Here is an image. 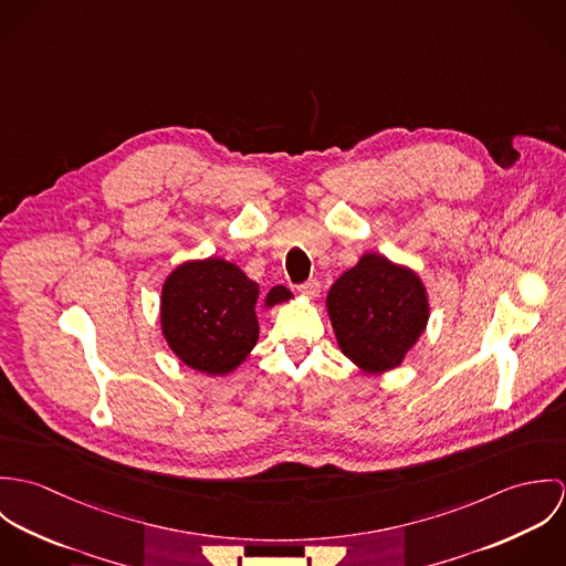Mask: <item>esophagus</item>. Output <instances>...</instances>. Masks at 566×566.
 Masks as SVG:
<instances>
[{"instance_id": "34e87169", "label": "esophagus", "mask_w": 566, "mask_h": 566, "mask_svg": "<svg viewBox=\"0 0 566 566\" xmlns=\"http://www.w3.org/2000/svg\"><path fill=\"white\" fill-rule=\"evenodd\" d=\"M303 296H310V298H316L318 294H321V283L316 281V279H310V281H305V283H301L298 287H296Z\"/></svg>"}]
</instances>
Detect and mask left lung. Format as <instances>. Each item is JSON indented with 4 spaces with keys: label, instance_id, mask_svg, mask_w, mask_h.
<instances>
[{
    "label": "left lung",
    "instance_id": "obj_1",
    "mask_svg": "<svg viewBox=\"0 0 566 566\" xmlns=\"http://www.w3.org/2000/svg\"><path fill=\"white\" fill-rule=\"evenodd\" d=\"M326 307L342 353L368 373L399 366L429 318L420 279L381 254H364L344 272Z\"/></svg>",
    "mask_w": 566,
    "mask_h": 566
}]
</instances>
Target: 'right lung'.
<instances>
[{"instance_id":"add662e5","label":"right lung","mask_w":566,"mask_h":566,"mask_svg":"<svg viewBox=\"0 0 566 566\" xmlns=\"http://www.w3.org/2000/svg\"><path fill=\"white\" fill-rule=\"evenodd\" d=\"M290 296L292 292L283 285L272 287L265 305ZM259 303V285L238 265L222 259L189 261L176 268L163 285V335L189 368L227 375L256 344Z\"/></svg>"}]
</instances>
